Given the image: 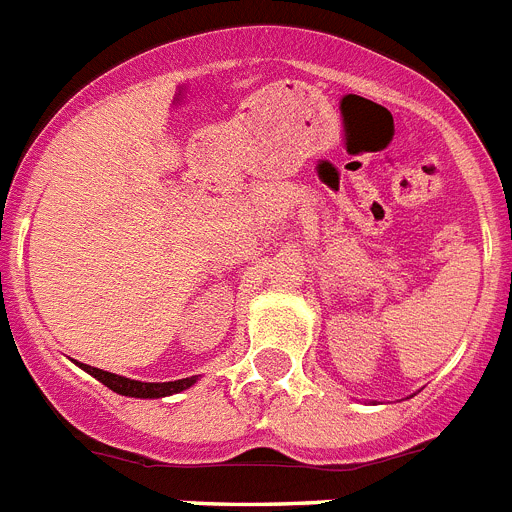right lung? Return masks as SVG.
<instances>
[{
	"instance_id": "right-lung-1",
	"label": "right lung",
	"mask_w": 512,
	"mask_h": 512,
	"mask_svg": "<svg viewBox=\"0 0 512 512\" xmlns=\"http://www.w3.org/2000/svg\"><path fill=\"white\" fill-rule=\"evenodd\" d=\"M76 364H79L87 374H92L94 379H99L104 387H110L112 392H117V395L140 397V400H158V397L179 395V392L189 390V387L200 379V377H187V379H174V382H138V379H128V377H120V374L102 372V369H97V366L81 364V361H76Z\"/></svg>"
}]
</instances>
